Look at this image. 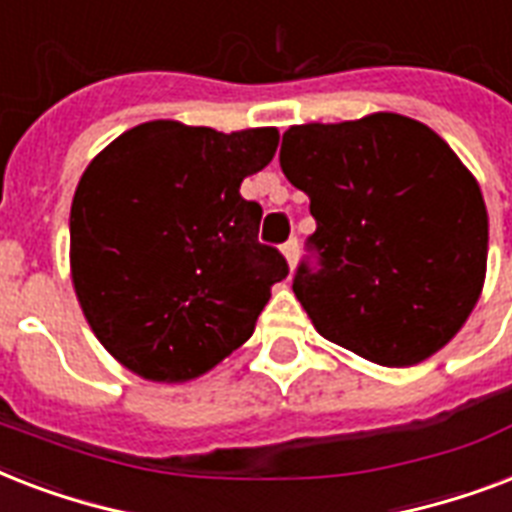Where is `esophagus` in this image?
Instances as JSON below:
<instances>
[{"label":"esophagus","instance_id":"obj_1","mask_svg":"<svg viewBox=\"0 0 512 512\" xmlns=\"http://www.w3.org/2000/svg\"><path fill=\"white\" fill-rule=\"evenodd\" d=\"M281 252H284V257H287L289 268H295L297 257H300V244H297V239H289L284 247H281Z\"/></svg>","mask_w":512,"mask_h":512}]
</instances>
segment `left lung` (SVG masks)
<instances>
[{
  "instance_id": "1",
  "label": "left lung",
  "mask_w": 512,
  "mask_h": 512,
  "mask_svg": "<svg viewBox=\"0 0 512 512\" xmlns=\"http://www.w3.org/2000/svg\"><path fill=\"white\" fill-rule=\"evenodd\" d=\"M279 162L316 220L292 289L319 335L382 366L444 348L489 247L484 196L452 148L409 116L372 114L289 127Z\"/></svg>"
}]
</instances>
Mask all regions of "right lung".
<instances>
[{
    "label": "right lung",
    "mask_w": 512,
    "mask_h": 512,
    "mask_svg": "<svg viewBox=\"0 0 512 512\" xmlns=\"http://www.w3.org/2000/svg\"><path fill=\"white\" fill-rule=\"evenodd\" d=\"M273 127L146 122L100 151L71 204V276L103 348L156 382L199 377L255 332L289 265L260 244L241 180L271 162Z\"/></svg>",
    "instance_id": "1"
}]
</instances>
